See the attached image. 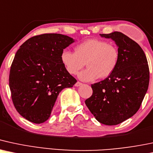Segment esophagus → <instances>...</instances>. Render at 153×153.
<instances>
[{
	"instance_id": "esophagus-1",
	"label": "esophagus",
	"mask_w": 153,
	"mask_h": 153,
	"mask_svg": "<svg viewBox=\"0 0 153 153\" xmlns=\"http://www.w3.org/2000/svg\"><path fill=\"white\" fill-rule=\"evenodd\" d=\"M81 85H82V83L80 82H76V84H75V86H76V87H79Z\"/></svg>"
}]
</instances>
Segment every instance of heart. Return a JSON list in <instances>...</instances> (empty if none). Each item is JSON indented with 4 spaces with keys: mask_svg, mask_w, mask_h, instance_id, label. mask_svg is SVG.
Here are the masks:
<instances>
[{
    "mask_svg": "<svg viewBox=\"0 0 153 153\" xmlns=\"http://www.w3.org/2000/svg\"><path fill=\"white\" fill-rule=\"evenodd\" d=\"M120 53L114 45L100 39H89L75 46L74 52L64 49L61 62L70 74H76L87 63L88 68L78 76L84 82L105 79L114 72L119 62Z\"/></svg>",
    "mask_w": 153,
    "mask_h": 153,
    "instance_id": "1",
    "label": "heart"
}]
</instances>
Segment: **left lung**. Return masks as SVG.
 Wrapping results in <instances>:
<instances>
[{
	"label": "left lung",
	"mask_w": 153,
	"mask_h": 153,
	"mask_svg": "<svg viewBox=\"0 0 153 153\" xmlns=\"http://www.w3.org/2000/svg\"><path fill=\"white\" fill-rule=\"evenodd\" d=\"M100 36L115 41L119 62L110 76L91 84L92 95L85 104L100 123L116 125L140 109L148 89L150 71L146 56L135 41L119 31Z\"/></svg>",
	"instance_id": "1"
}]
</instances>
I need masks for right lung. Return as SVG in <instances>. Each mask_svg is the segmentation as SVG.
<instances>
[{
    "label": "right lung",
    "mask_w": 153,
    "mask_h": 153,
    "mask_svg": "<svg viewBox=\"0 0 153 153\" xmlns=\"http://www.w3.org/2000/svg\"><path fill=\"white\" fill-rule=\"evenodd\" d=\"M73 39L60 33L30 38L20 46L10 66L9 87L17 112L36 124L46 121L57 97L76 79L61 62V53Z\"/></svg>",
    "instance_id": "obj_1"
}]
</instances>
